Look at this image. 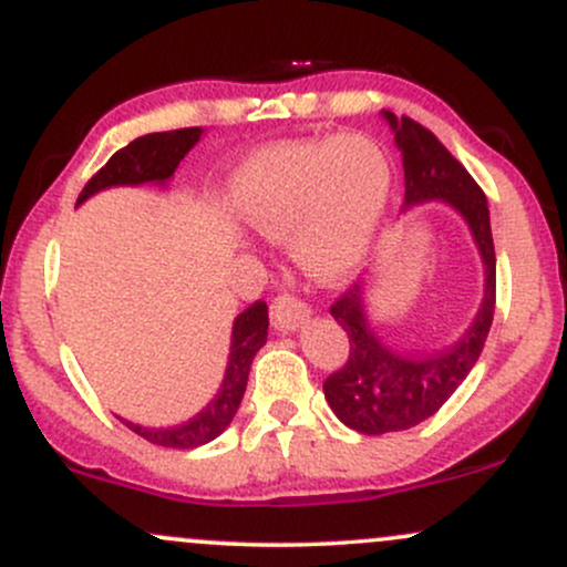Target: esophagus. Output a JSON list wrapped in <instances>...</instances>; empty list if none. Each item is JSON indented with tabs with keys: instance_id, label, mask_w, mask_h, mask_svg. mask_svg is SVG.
Listing matches in <instances>:
<instances>
[{
	"instance_id": "esophagus-1",
	"label": "esophagus",
	"mask_w": 567,
	"mask_h": 567,
	"mask_svg": "<svg viewBox=\"0 0 567 567\" xmlns=\"http://www.w3.org/2000/svg\"><path fill=\"white\" fill-rule=\"evenodd\" d=\"M309 306L303 301H298L296 296H279L275 298V303H271V324H275L277 330H296L298 324H301L306 317H309Z\"/></svg>"
}]
</instances>
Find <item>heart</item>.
<instances>
[{
  "label": "heart",
  "mask_w": 567,
  "mask_h": 567,
  "mask_svg": "<svg viewBox=\"0 0 567 567\" xmlns=\"http://www.w3.org/2000/svg\"><path fill=\"white\" fill-rule=\"evenodd\" d=\"M392 192V165L368 135L275 143L231 175L234 213L256 231H288L292 261L324 285L368 258Z\"/></svg>",
  "instance_id": "b5f03b06"
}]
</instances>
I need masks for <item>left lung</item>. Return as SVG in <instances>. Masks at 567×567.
I'll list each match as a JSON object with an SVG mask.
<instances>
[{
    "label": "left lung",
    "instance_id": "8db88e82",
    "mask_svg": "<svg viewBox=\"0 0 567 567\" xmlns=\"http://www.w3.org/2000/svg\"><path fill=\"white\" fill-rule=\"evenodd\" d=\"M381 114L394 130L402 154L405 207L440 199L466 220L483 258L485 296L470 330L434 354H408L383 343L368 322L362 282L330 306V315L349 336V357L341 370L328 375L322 392L338 419L360 434L402 432L437 413L483 354L496 311V247L483 188L424 125L410 116L396 120L392 112Z\"/></svg>",
    "mask_w": 567,
    "mask_h": 567
}]
</instances>
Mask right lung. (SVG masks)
I'll list each match as a JSON object with an SVG mask.
<instances>
[{
    "mask_svg": "<svg viewBox=\"0 0 567 567\" xmlns=\"http://www.w3.org/2000/svg\"><path fill=\"white\" fill-rule=\"evenodd\" d=\"M202 127H184L171 130V133H152L141 135L125 148L114 154L106 165L97 171L87 186L82 188L76 205L90 199L93 194L103 192L112 186H141V184H167L173 178L175 167L194 148L199 141ZM266 333H269V309L264 301H256L247 306L243 315H237L231 328V349L229 362H226L224 381H220L218 394L199 410L194 419L184 421L178 426L167 429H148L133 421L122 419V424L133 429L143 440L154 442L162 447H199L205 442L216 440L226 426L231 424L234 413H237L239 402H243L247 373H250L252 357L266 343Z\"/></svg>",
    "mask_w": 567,
    "mask_h": 567,
    "instance_id": "1",
    "label": "right lung"
}]
</instances>
